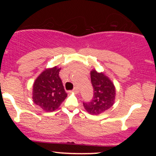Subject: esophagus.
<instances>
[{"instance_id":"34e87169","label":"esophagus","mask_w":156,"mask_h":156,"mask_svg":"<svg viewBox=\"0 0 156 156\" xmlns=\"http://www.w3.org/2000/svg\"><path fill=\"white\" fill-rule=\"evenodd\" d=\"M73 92H74V93H76V94H78V92H79V90H78V89L77 88V87H75L74 89H73Z\"/></svg>"}]
</instances>
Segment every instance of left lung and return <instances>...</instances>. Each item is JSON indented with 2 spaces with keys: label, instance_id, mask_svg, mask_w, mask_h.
<instances>
[{
  "label": "left lung",
  "instance_id": "left-lung-1",
  "mask_svg": "<svg viewBox=\"0 0 156 156\" xmlns=\"http://www.w3.org/2000/svg\"><path fill=\"white\" fill-rule=\"evenodd\" d=\"M90 75L94 88V97L89 103H83V107L89 114L99 115L114 104L116 88L114 83L104 73H99L93 69Z\"/></svg>",
  "mask_w": 156,
  "mask_h": 156
}]
</instances>
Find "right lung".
<instances>
[{"label": "right lung", "instance_id": "1", "mask_svg": "<svg viewBox=\"0 0 156 156\" xmlns=\"http://www.w3.org/2000/svg\"><path fill=\"white\" fill-rule=\"evenodd\" d=\"M60 69L57 66L46 68L34 83L32 99L44 112L56 110L67 96L59 77Z\"/></svg>", "mask_w": 156, "mask_h": 156}]
</instances>
